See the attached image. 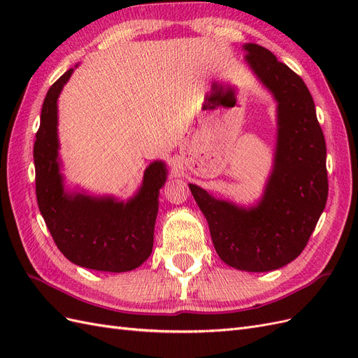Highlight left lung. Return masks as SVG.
<instances>
[{
  "label": "left lung",
  "instance_id": "obj_1",
  "mask_svg": "<svg viewBox=\"0 0 358 358\" xmlns=\"http://www.w3.org/2000/svg\"><path fill=\"white\" fill-rule=\"evenodd\" d=\"M245 61L278 103L275 164L252 208L216 200L189 183L209 224L216 254L246 272H270L296 259L326 208V140L305 82L268 49L246 43Z\"/></svg>",
  "mask_w": 358,
  "mask_h": 358
}]
</instances>
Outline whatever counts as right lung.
I'll list each match as a JSON object with an SVG mask.
<instances>
[{"mask_svg": "<svg viewBox=\"0 0 358 358\" xmlns=\"http://www.w3.org/2000/svg\"><path fill=\"white\" fill-rule=\"evenodd\" d=\"M73 69L53 83L43 101L34 143L40 213L59 251L71 263L100 272H129L152 252L159 188L167 179L162 161L145 170L142 187L128 201L64 189L58 158V96Z\"/></svg>", "mask_w": 358, "mask_h": 358, "instance_id": "add662e5", "label": "right lung"}]
</instances>
